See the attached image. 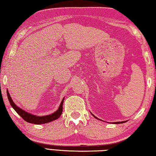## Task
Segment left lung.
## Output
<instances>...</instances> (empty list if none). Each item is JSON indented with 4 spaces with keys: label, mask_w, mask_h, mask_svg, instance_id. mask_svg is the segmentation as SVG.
<instances>
[{
    "label": "left lung",
    "mask_w": 156,
    "mask_h": 156,
    "mask_svg": "<svg viewBox=\"0 0 156 156\" xmlns=\"http://www.w3.org/2000/svg\"><path fill=\"white\" fill-rule=\"evenodd\" d=\"M94 117H95V118H96V119H98V118H97V117H95L94 115H93ZM125 122H115V124H122V123H124Z\"/></svg>",
    "instance_id": "8db88e82"
}]
</instances>
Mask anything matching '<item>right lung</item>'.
<instances>
[{"mask_svg":"<svg viewBox=\"0 0 156 156\" xmlns=\"http://www.w3.org/2000/svg\"><path fill=\"white\" fill-rule=\"evenodd\" d=\"M7 92V97L9 99V101L11 107L13 108V109L16 111V112L18 113L20 116H21L22 118L25 120L26 122L28 123H31V124H46V123L54 121L55 119H57L59 118L60 116L61 115L62 113V105L64 102V98L61 102V104L59 107V108L55 111V113L49 115H45V116H42V117H38L36 115H32L30 113H28L26 112L25 111L22 110V108H19L17 106L15 105L14 102H13L12 99H11L9 93Z\"/></svg>","mask_w":156,"mask_h":156,"instance_id":"add662e5","label":"right lung"}]
</instances>
